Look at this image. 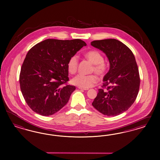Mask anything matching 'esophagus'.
Returning <instances> with one entry per match:
<instances>
[{
  "mask_svg": "<svg viewBox=\"0 0 160 160\" xmlns=\"http://www.w3.org/2000/svg\"><path fill=\"white\" fill-rule=\"evenodd\" d=\"M79 89H81V90H88V88H82V87H78Z\"/></svg>",
  "mask_w": 160,
  "mask_h": 160,
  "instance_id": "1",
  "label": "esophagus"
}]
</instances>
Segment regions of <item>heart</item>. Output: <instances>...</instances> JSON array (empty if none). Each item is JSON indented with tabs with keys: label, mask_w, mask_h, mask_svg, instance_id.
Returning a JSON list of instances; mask_svg holds the SVG:
<instances>
[{
	"label": "heart",
	"mask_w": 160,
	"mask_h": 160,
	"mask_svg": "<svg viewBox=\"0 0 160 160\" xmlns=\"http://www.w3.org/2000/svg\"><path fill=\"white\" fill-rule=\"evenodd\" d=\"M84 56L93 64L92 72H94L98 76H103L105 75L107 70V66L104 62L103 56L99 51L96 50H89L84 53ZM78 58L76 54L72 56L68 60L67 67L68 72L75 74L78 71ZM98 78L95 74L83 75L78 74L74 78L72 82L74 85L82 87L89 88L97 83Z\"/></svg>",
	"instance_id": "1"
}]
</instances>
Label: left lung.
Here are the masks:
<instances>
[{"label":"left lung","instance_id":"1","mask_svg":"<svg viewBox=\"0 0 160 160\" xmlns=\"http://www.w3.org/2000/svg\"><path fill=\"white\" fill-rule=\"evenodd\" d=\"M91 44L106 54L110 62L92 106L107 116L119 115L132 106L139 92L140 78L134 55L116 39L94 40Z\"/></svg>","mask_w":160,"mask_h":160}]
</instances>
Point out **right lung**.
I'll list each match as a JSON object with an SVG mask.
<instances>
[{
  "label": "right lung",
  "mask_w": 160,
  "mask_h": 160,
  "mask_svg": "<svg viewBox=\"0 0 160 160\" xmlns=\"http://www.w3.org/2000/svg\"><path fill=\"white\" fill-rule=\"evenodd\" d=\"M86 43L80 39H46L26 54L20 73V90L33 112L53 115L68 102L74 86L68 84L69 58Z\"/></svg>",
  "instance_id": "add662e5"
}]
</instances>
